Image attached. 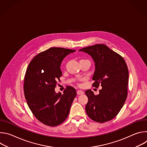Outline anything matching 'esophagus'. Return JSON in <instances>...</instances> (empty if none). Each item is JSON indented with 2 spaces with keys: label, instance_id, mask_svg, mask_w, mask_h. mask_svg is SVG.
Returning <instances> with one entry per match:
<instances>
[{
  "label": "esophagus",
  "instance_id": "esophagus-1",
  "mask_svg": "<svg viewBox=\"0 0 147 147\" xmlns=\"http://www.w3.org/2000/svg\"><path fill=\"white\" fill-rule=\"evenodd\" d=\"M77 94L78 95H82L84 94V92L82 91H81V90H78L77 91Z\"/></svg>",
  "mask_w": 147,
  "mask_h": 147
}]
</instances>
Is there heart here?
<instances>
[{
  "label": "heart",
  "instance_id": "1",
  "mask_svg": "<svg viewBox=\"0 0 147 147\" xmlns=\"http://www.w3.org/2000/svg\"><path fill=\"white\" fill-rule=\"evenodd\" d=\"M84 60H84V59H82V60H81L80 61H84Z\"/></svg>",
  "mask_w": 147,
  "mask_h": 147
}]
</instances>
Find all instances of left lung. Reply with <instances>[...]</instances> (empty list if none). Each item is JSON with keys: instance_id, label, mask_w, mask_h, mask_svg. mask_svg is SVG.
Instances as JSON below:
<instances>
[{"instance_id": "1", "label": "left lung", "mask_w": 147, "mask_h": 147, "mask_svg": "<svg viewBox=\"0 0 147 147\" xmlns=\"http://www.w3.org/2000/svg\"><path fill=\"white\" fill-rule=\"evenodd\" d=\"M90 55L95 62L92 86L102 87L95 95L86 91L88 98L86 111L90 119L104 123L115 117L127 96L129 70L124 59L106 45L96 44L79 50Z\"/></svg>"}]
</instances>
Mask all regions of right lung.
Returning <instances> with one entry per match:
<instances>
[{"label":"right lung","instance_id":"add662e5","mask_svg":"<svg viewBox=\"0 0 147 147\" xmlns=\"http://www.w3.org/2000/svg\"><path fill=\"white\" fill-rule=\"evenodd\" d=\"M75 51L51 48L35 56L27 69L24 91L28 107L39 121L49 126H56L67 119L77 95L70 86L66 87L63 94L55 91L62 76V60Z\"/></svg>","mask_w":147,"mask_h":147}]
</instances>
